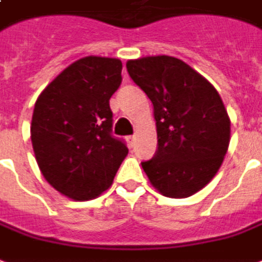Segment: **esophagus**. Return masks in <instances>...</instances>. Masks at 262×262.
I'll return each instance as SVG.
<instances>
[{"mask_svg": "<svg viewBox=\"0 0 262 262\" xmlns=\"http://www.w3.org/2000/svg\"><path fill=\"white\" fill-rule=\"evenodd\" d=\"M127 139H128L129 144L134 145V142H135V135H131V137H128V138H127Z\"/></svg>", "mask_w": 262, "mask_h": 262, "instance_id": "esophagus-1", "label": "esophagus"}]
</instances>
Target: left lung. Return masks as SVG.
Returning <instances> with one entry per match:
<instances>
[{"label":"left lung","instance_id":"left-lung-1","mask_svg":"<svg viewBox=\"0 0 262 262\" xmlns=\"http://www.w3.org/2000/svg\"><path fill=\"white\" fill-rule=\"evenodd\" d=\"M127 71L154 104L158 150L141 163L150 184L169 198L195 194L216 174L229 148L230 120L219 93L169 55L129 60Z\"/></svg>","mask_w":262,"mask_h":262}]
</instances>
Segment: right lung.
Returning a JSON list of instances; mask_svg holds the SVG:
<instances>
[{"label": "right lung", "mask_w": 262, "mask_h": 262, "mask_svg": "<svg viewBox=\"0 0 262 262\" xmlns=\"http://www.w3.org/2000/svg\"><path fill=\"white\" fill-rule=\"evenodd\" d=\"M121 70L118 58H81L50 82L34 104L30 138L40 171L75 201L106 191L128 154L112 135L108 103L121 85Z\"/></svg>", "instance_id": "right-lung-1"}]
</instances>
